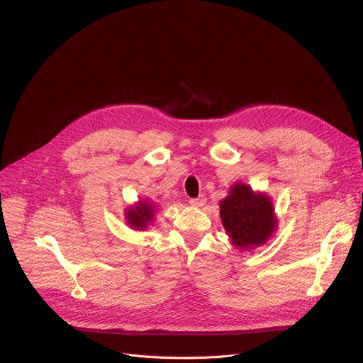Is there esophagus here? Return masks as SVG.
<instances>
[{
	"label": "esophagus",
	"instance_id": "esophagus-1",
	"mask_svg": "<svg viewBox=\"0 0 363 363\" xmlns=\"http://www.w3.org/2000/svg\"><path fill=\"white\" fill-rule=\"evenodd\" d=\"M205 202H206V199H205V196H198V198H191L189 199V203L192 205V206H202V205H205Z\"/></svg>",
	"mask_w": 363,
	"mask_h": 363
}]
</instances>
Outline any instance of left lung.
Instances as JSON below:
<instances>
[{
  "label": "left lung",
  "mask_w": 363,
  "mask_h": 363,
  "mask_svg": "<svg viewBox=\"0 0 363 363\" xmlns=\"http://www.w3.org/2000/svg\"><path fill=\"white\" fill-rule=\"evenodd\" d=\"M220 216L231 242L238 248L264 244L277 228L274 206L263 192L237 182L220 203Z\"/></svg>",
  "instance_id": "8db88e82"
}]
</instances>
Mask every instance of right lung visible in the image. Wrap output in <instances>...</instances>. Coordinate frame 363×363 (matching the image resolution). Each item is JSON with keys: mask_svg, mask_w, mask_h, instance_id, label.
Segmentation results:
<instances>
[{"mask_svg": "<svg viewBox=\"0 0 363 363\" xmlns=\"http://www.w3.org/2000/svg\"><path fill=\"white\" fill-rule=\"evenodd\" d=\"M153 203L147 201H139L135 206L126 210V221L135 230H145L153 220Z\"/></svg>", "mask_w": 363, "mask_h": 363, "instance_id": "right-lung-1", "label": "right lung"}]
</instances>
